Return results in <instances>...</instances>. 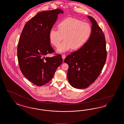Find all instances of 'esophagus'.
<instances>
[{"instance_id": "34e87169", "label": "esophagus", "mask_w": 124, "mask_h": 124, "mask_svg": "<svg viewBox=\"0 0 124 124\" xmlns=\"http://www.w3.org/2000/svg\"><path fill=\"white\" fill-rule=\"evenodd\" d=\"M62 59L63 60H64V59L65 58V57H66V55H64V54H63V55H62Z\"/></svg>"}]
</instances>
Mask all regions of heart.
Segmentation results:
<instances>
[{
    "label": "heart",
    "mask_w": 124,
    "mask_h": 124,
    "mask_svg": "<svg viewBox=\"0 0 124 124\" xmlns=\"http://www.w3.org/2000/svg\"><path fill=\"white\" fill-rule=\"evenodd\" d=\"M91 27L87 23L73 18H68L60 22L58 29H51L49 33L50 43L58 47L57 51L63 53L72 49L82 47L89 39L91 33Z\"/></svg>",
    "instance_id": "obj_1"
}]
</instances>
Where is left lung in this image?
Segmentation results:
<instances>
[{
  "label": "left lung",
  "mask_w": 124,
  "mask_h": 124,
  "mask_svg": "<svg viewBox=\"0 0 124 124\" xmlns=\"http://www.w3.org/2000/svg\"><path fill=\"white\" fill-rule=\"evenodd\" d=\"M92 23L88 40L76 51L64 59L69 65L67 78L73 87L86 88L100 75L107 58L106 40L102 29L93 17L88 16Z\"/></svg>",
  "instance_id": "8db88e82"
}]
</instances>
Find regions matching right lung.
Returning a JSON list of instances; mask_svg holds the SVG:
<instances>
[{"label": "right lung", "mask_w": 124, "mask_h": 124, "mask_svg": "<svg viewBox=\"0 0 124 124\" xmlns=\"http://www.w3.org/2000/svg\"><path fill=\"white\" fill-rule=\"evenodd\" d=\"M60 13L63 11L59 9L38 13L26 23L19 39L17 57L20 68L25 77L37 86L50 81L63 62L60 54L45 58L54 52L49 33Z\"/></svg>", "instance_id": "obj_1"}]
</instances>
